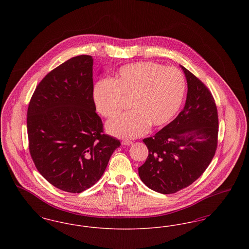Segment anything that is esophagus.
Wrapping results in <instances>:
<instances>
[{"instance_id":"obj_1","label":"esophagus","mask_w":249,"mask_h":249,"mask_svg":"<svg viewBox=\"0 0 249 249\" xmlns=\"http://www.w3.org/2000/svg\"><path fill=\"white\" fill-rule=\"evenodd\" d=\"M132 143V141H130V140H123L122 141V144H124V145H130Z\"/></svg>"}]
</instances>
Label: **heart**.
<instances>
[{"label":"heart","mask_w":249,"mask_h":249,"mask_svg":"<svg viewBox=\"0 0 249 249\" xmlns=\"http://www.w3.org/2000/svg\"><path fill=\"white\" fill-rule=\"evenodd\" d=\"M186 81L176 67L140 61L120 67L112 79H101L93 88L97 111L108 119L118 118L130 100L133 109L107 124L109 133L135 138L151 126L162 127L175 118L182 105Z\"/></svg>","instance_id":"b5f03b06"}]
</instances>
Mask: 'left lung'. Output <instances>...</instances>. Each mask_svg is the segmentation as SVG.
<instances>
[{
  "label": "left lung",
  "mask_w": 249,
  "mask_h": 249,
  "mask_svg": "<svg viewBox=\"0 0 249 249\" xmlns=\"http://www.w3.org/2000/svg\"><path fill=\"white\" fill-rule=\"evenodd\" d=\"M188 82L184 109L154 136L139 177L149 189L172 194L191 185L213 160L217 147L218 116L213 95L191 71L181 66Z\"/></svg>",
  "instance_id": "left-lung-1"
}]
</instances>
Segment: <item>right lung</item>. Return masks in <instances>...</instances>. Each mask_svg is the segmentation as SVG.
Returning a JSON list of instances; mask_svg holds the SVG:
<instances>
[{"label":"right lung","mask_w":249,"mask_h":249,"mask_svg":"<svg viewBox=\"0 0 249 249\" xmlns=\"http://www.w3.org/2000/svg\"><path fill=\"white\" fill-rule=\"evenodd\" d=\"M93 59L80 55L49 71L27 112L29 150L36 169L59 190L80 193L107 169L120 142L104 132L93 101Z\"/></svg>","instance_id":"obj_1"}]
</instances>
